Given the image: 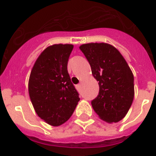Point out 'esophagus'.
Masks as SVG:
<instances>
[{
	"instance_id": "1",
	"label": "esophagus",
	"mask_w": 156,
	"mask_h": 156,
	"mask_svg": "<svg viewBox=\"0 0 156 156\" xmlns=\"http://www.w3.org/2000/svg\"><path fill=\"white\" fill-rule=\"evenodd\" d=\"M76 89H77L78 90H81V85H80V84H78V85H76Z\"/></svg>"
}]
</instances>
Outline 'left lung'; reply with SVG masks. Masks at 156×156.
I'll return each instance as SVG.
<instances>
[{
	"label": "left lung",
	"mask_w": 156,
	"mask_h": 156,
	"mask_svg": "<svg viewBox=\"0 0 156 156\" xmlns=\"http://www.w3.org/2000/svg\"><path fill=\"white\" fill-rule=\"evenodd\" d=\"M90 64L100 91L91 101L94 111L106 122H118L128 112L134 96L133 75L122 55L105 43L79 47Z\"/></svg>",
	"instance_id": "8db88e82"
}]
</instances>
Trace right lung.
Listing matches in <instances>:
<instances>
[{
  "mask_svg": "<svg viewBox=\"0 0 156 156\" xmlns=\"http://www.w3.org/2000/svg\"><path fill=\"white\" fill-rule=\"evenodd\" d=\"M72 44H54L38 57L30 72L28 90L40 118L52 126L69 119L80 100L67 70Z\"/></svg>",
  "mask_w": 156,
  "mask_h": 156,
  "instance_id": "add662e5",
  "label": "right lung"
}]
</instances>
